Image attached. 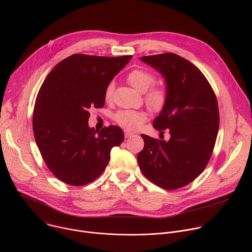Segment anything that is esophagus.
<instances>
[{"label": "esophagus", "mask_w": 252, "mask_h": 252, "mask_svg": "<svg viewBox=\"0 0 252 252\" xmlns=\"http://www.w3.org/2000/svg\"><path fill=\"white\" fill-rule=\"evenodd\" d=\"M133 134V132H131V131H129V130H125V136L127 138V137H129V136H131Z\"/></svg>", "instance_id": "1"}]
</instances>
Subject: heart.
<instances>
[{
    "instance_id": "b5f03b06",
    "label": "heart",
    "mask_w": 252,
    "mask_h": 252,
    "mask_svg": "<svg viewBox=\"0 0 252 252\" xmlns=\"http://www.w3.org/2000/svg\"><path fill=\"white\" fill-rule=\"evenodd\" d=\"M128 84L140 93L148 92L145 94L147 105L154 112H160L165 106L168 99L167 88L163 85L153 86L156 82L155 76L149 70L143 68L132 69L127 75ZM115 84L111 82L106 86L103 94L104 100L111 102L114 97ZM116 122L125 128L135 129L147 120V114L141 111H121L115 116Z\"/></svg>"
}]
</instances>
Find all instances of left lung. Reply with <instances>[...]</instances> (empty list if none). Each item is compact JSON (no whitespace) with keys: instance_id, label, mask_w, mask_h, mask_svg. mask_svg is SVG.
<instances>
[{"instance_id":"8db88e82","label":"left lung","mask_w":252,"mask_h":252,"mask_svg":"<svg viewBox=\"0 0 252 252\" xmlns=\"http://www.w3.org/2000/svg\"><path fill=\"white\" fill-rule=\"evenodd\" d=\"M163 76L168 99L154 121V127L168 141L141 134L143 150L137 155L141 172L158 187L184 188L203 171L212 155L220 127L215 94L201 71L172 53L141 57Z\"/></svg>"}]
</instances>
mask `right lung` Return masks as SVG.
<instances>
[{
    "mask_svg": "<svg viewBox=\"0 0 252 252\" xmlns=\"http://www.w3.org/2000/svg\"><path fill=\"white\" fill-rule=\"evenodd\" d=\"M132 56L75 54L61 61L44 81L32 114V130L53 174L74 187L96 179L110 161L111 150L125 136L117 126L98 132L89 126L91 107H102L104 90Z\"/></svg>",
    "mask_w": 252,
    "mask_h": 252,
    "instance_id": "1",
    "label": "right lung"
}]
</instances>
